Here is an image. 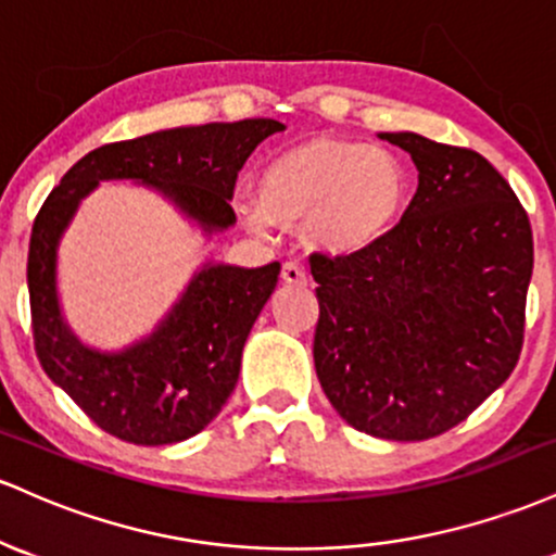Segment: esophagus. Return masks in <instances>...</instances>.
<instances>
[{"label":"esophagus","mask_w":556,"mask_h":556,"mask_svg":"<svg viewBox=\"0 0 556 556\" xmlns=\"http://www.w3.org/2000/svg\"><path fill=\"white\" fill-rule=\"evenodd\" d=\"M280 278H283V283H289V286L307 283V276H304V270L299 262H283V267H280Z\"/></svg>","instance_id":"34e87169"}]
</instances>
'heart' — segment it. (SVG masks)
Wrapping results in <instances>:
<instances>
[{"label": "heart", "instance_id": "b5f03b06", "mask_svg": "<svg viewBox=\"0 0 556 556\" xmlns=\"http://www.w3.org/2000/svg\"><path fill=\"white\" fill-rule=\"evenodd\" d=\"M407 176L394 154L357 141L312 139L267 162L260 199L236 204L241 223L265 236L273 226H307L315 247L354 254L378 244L402 215Z\"/></svg>", "mask_w": 556, "mask_h": 556}]
</instances>
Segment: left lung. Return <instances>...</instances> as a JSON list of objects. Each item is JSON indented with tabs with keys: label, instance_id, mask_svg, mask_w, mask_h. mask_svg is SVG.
<instances>
[{
	"label": "left lung",
	"instance_id": "obj_1",
	"mask_svg": "<svg viewBox=\"0 0 556 556\" xmlns=\"http://www.w3.org/2000/svg\"><path fill=\"white\" fill-rule=\"evenodd\" d=\"M417 167V191L378 244L312 254L315 370L352 428L426 441L463 422L515 370L533 233L515 191L478 152L380 134Z\"/></svg>",
	"mask_w": 556,
	"mask_h": 556
}]
</instances>
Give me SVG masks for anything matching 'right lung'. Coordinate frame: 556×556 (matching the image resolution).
I'll list each match as a JSON object with an SVG mask.
<instances>
[{
    "label": "right lung",
    "mask_w": 556,
    "mask_h": 556,
    "mask_svg": "<svg viewBox=\"0 0 556 556\" xmlns=\"http://www.w3.org/2000/svg\"><path fill=\"white\" fill-rule=\"evenodd\" d=\"M286 126L270 117L154 130L80 157L39 210L28 249L34 344L49 378L99 428L128 444L162 446L215 420L241 370L254 320L276 291L280 265L204 262L157 328L121 352L93 349L62 317L58 249L102 180H134L162 194L204 236L236 223L239 170L260 141Z\"/></svg>",
    "instance_id": "1"
}]
</instances>
